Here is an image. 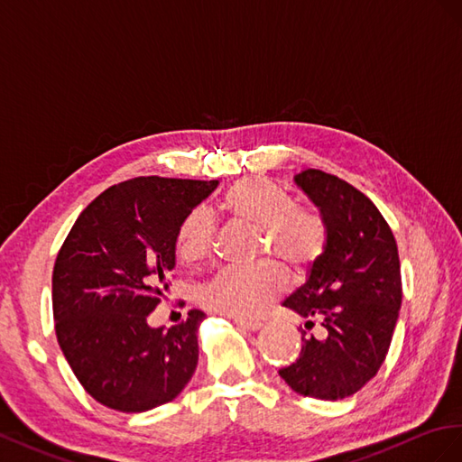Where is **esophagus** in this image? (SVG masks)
<instances>
[{
    "label": "esophagus",
    "instance_id": "esophagus-1",
    "mask_svg": "<svg viewBox=\"0 0 462 462\" xmlns=\"http://www.w3.org/2000/svg\"><path fill=\"white\" fill-rule=\"evenodd\" d=\"M236 325L244 328V331H259L263 327L261 321H252V319H236Z\"/></svg>",
    "mask_w": 462,
    "mask_h": 462
}]
</instances>
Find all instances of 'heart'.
Returning a JSON list of instances; mask_svg holds the SVG:
<instances>
[{"mask_svg":"<svg viewBox=\"0 0 462 462\" xmlns=\"http://www.w3.org/2000/svg\"><path fill=\"white\" fill-rule=\"evenodd\" d=\"M220 205L234 224L259 232L257 255L281 262L294 276L308 274L327 252L328 228L319 210L294 205L292 197L265 178L232 183ZM215 232V218L205 207L189 210L176 234L180 261L193 265L208 257ZM280 266L263 261L218 271L201 288L203 306L236 319L259 318L286 288V273Z\"/></svg>","mask_w":462,"mask_h":462,"instance_id":"b5f03b06","label":"heart"}]
</instances>
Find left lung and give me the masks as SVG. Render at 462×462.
Segmentation results:
<instances>
[{
  "instance_id": "left-lung-1",
  "label": "left lung",
  "mask_w": 462,
  "mask_h": 462,
  "mask_svg": "<svg viewBox=\"0 0 462 462\" xmlns=\"http://www.w3.org/2000/svg\"><path fill=\"white\" fill-rule=\"evenodd\" d=\"M298 188L328 228L323 259L284 306L318 321L323 337L301 331L300 358L279 374L296 393L346 399L374 379L391 346L402 301L401 261L387 220L367 197L323 170H304Z\"/></svg>"
}]
</instances>
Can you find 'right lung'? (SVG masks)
Returning <instances> with one entry per match:
<instances>
[{
  "mask_svg": "<svg viewBox=\"0 0 462 462\" xmlns=\"http://www.w3.org/2000/svg\"><path fill=\"white\" fill-rule=\"evenodd\" d=\"M217 180L141 176L102 191L65 238L51 274L56 337L79 383L120 412L176 399L199 358L191 310L174 327L152 328L176 265L180 222Z\"/></svg>",
  "mask_w": 462,
  "mask_h": 462,
  "instance_id": "right-lung-1",
  "label": "right lung"
}]
</instances>
